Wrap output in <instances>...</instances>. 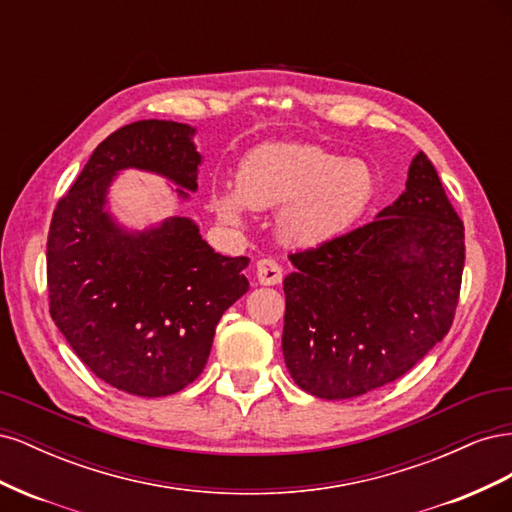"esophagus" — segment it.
Here are the masks:
<instances>
[{"label":"esophagus","instance_id":"1","mask_svg":"<svg viewBox=\"0 0 512 512\" xmlns=\"http://www.w3.org/2000/svg\"><path fill=\"white\" fill-rule=\"evenodd\" d=\"M256 277L262 286H275L284 280V269L273 258H260L256 262Z\"/></svg>","mask_w":512,"mask_h":512}]
</instances>
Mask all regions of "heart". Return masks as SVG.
I'll return each instance as SVG.
<instances>
[{
	"label": "heart",
	"instance_id": "b5f03b06",
	"mask_svg": "<svg viewBox=\"0 0 512 512\" xmlns=\"http://www.w3.org/2000/svg\"><path fill=\"white\" fill-rule=\"evenodd\" d=\"M376 194V177L363 160H346L316 145H265L237 170V188L215 185L213 209L241 224L247 207L280 211L282 237L294 245L329 243L361 218Z\"/></svg>",
	"mask_w": 512,
	"mask_h": 512
}]
</instances>
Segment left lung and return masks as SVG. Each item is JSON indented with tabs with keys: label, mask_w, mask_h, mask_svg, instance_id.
<instances>
[{
	"label": "left lung",
	"mask_w": 512,
	"mask_h": 512,
	"mask_svg": "<svg viewBox=\"0 0 512 512\" xmlns=\"http://www.w3.org/2000/svg\"><path fill=\"white\" fill-rule=\"evenodd\" d=\"M288 258L286 367L305 393L350 399L404 376L451 329L463 222L418 151L406 192L374 222Z\"/></svg>",
	"instance_id": "obj_1"
}]
</instances>
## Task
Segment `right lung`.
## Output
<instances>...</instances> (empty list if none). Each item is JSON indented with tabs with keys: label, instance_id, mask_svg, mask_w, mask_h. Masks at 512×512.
<instances>
[{
	"label": "right lung",
	"instance_id": "1",
	"mask_svg": "<svg viewBox=\"0 0 512 512\" xmlns=\"http://www.w3.org/2000/svg\"><path fill=\"white\" fill-rule=\"evenodd\" d=\"M192 134L185 123L143 119L104 138L57 203L46 241L51 318L100 380L138 397L173 395L203 374L222 314L250 288V258L213 252L192 220L126 232L104 211L123 168L194 192Z\"/></svg>",
	"mask_w": 512,
	"mask_h": 512
}]
</instances>
